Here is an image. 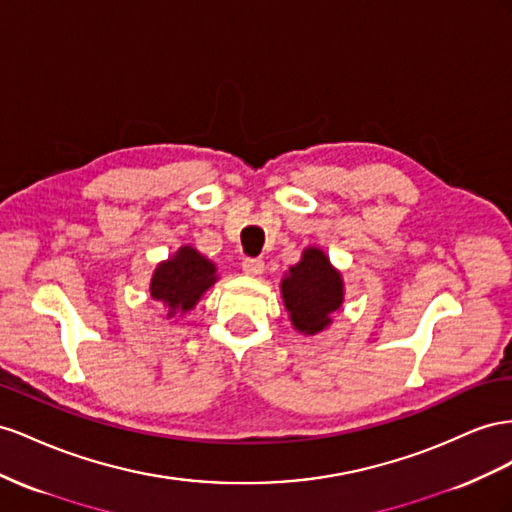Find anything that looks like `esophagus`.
<instances>
[{
  "instance_id": "34e87169",
  "label": "esophagus",
  "mask_w": 512,
  "mask_h": 512,
  "mask_svg": "<svg viewBox=\"0 0 512 512\" xmlns=\"http://www.w3.org/2000/svg\"><path fill=\"white\" fill-rule=\"evenodd\" d=\"M264 268H266L264 261L257 259V257H248V259L242 261V270L248 276H259L261 272H264Z\"/></svg>"
}]
</instances>
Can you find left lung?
<instances>
[{"label":"left lung","instance_id":"1","mask_svg":"<svg viewBox=\"0 0 512 512\" xmlns=\"http://www.w3.org/2000/svg\"><path fill=\"white\" fill-rule=\"evenodd\" d=\"M281 296L289 319L302 334H317L332 324V313L343 304V279L326 253L317 246L304 248L302 259L281 281Z\"/></svg>","mask_w":512,"mask_h":512}]
</instances>
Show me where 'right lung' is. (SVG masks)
<instances>
[{"label":"right lung","instance_id":"add662e5","mask_svg":"<svg viewBox=\"0 0 512 512\" xmlns=\"http://www.w3.org/2000/svg\"><path fill=\"white\" fill-rule=\"evenodd\" d=\"M216 279V266L212 261L203 257L197 248L186 244L156 266L150 281V294L167 306V319H171L178 313L184 315L191 311Z\"/></svg>","mask_w":512,"mask_h":512}]
</instances>
